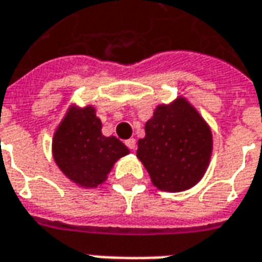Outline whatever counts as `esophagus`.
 Instances as JSON below:
<instances>
[{"instance_id": "1", "label": "esophagus", "mask_w": 262, "mask_h": 262, "mask_svg": "<svg viewBox=\"0 0 262 262\" xmlns=\"http://www.w3.org/2000/svg\"><path fill=\"white\" fill-rule=\"evenodd\" d=\"M125 144L127 147L130 148V150H135L136 148V140L135 139H129V140H126Z\"/></svg>"}]
</instances>
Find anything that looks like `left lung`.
I'll list each match as a JSON object with an SVG mask.
<instances>
[{
	"label": "left lung",
	"mask_w": 262,
	"mask_h": 262,
	"mask_svg": "<svg viewBox=\"0 0 262 262\" xmlns=\"http://www.w3.org/2000/svg\"><path fill=\"white\" fill-rule=\"evenodd\" d=\"M137 143V157L160 191L180 192L205 174L212 154V132L184 98L159 105Z\"/></svg>",
	"instance_id": "left-lung-1"
}]
</instances>
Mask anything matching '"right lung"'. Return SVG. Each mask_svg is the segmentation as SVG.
Here are the masks:
<instances>
[{
	"instance_id": "1",
	"label": "right lung",
	"mask_w": 262,
	"mask_h": 262,
	"mask_svg": "<svg viewBox=\"0 0 262 262\" xmlns=\"http://www.w3.org/2000/svg\"><path fill=\"white\" fill-rule=\"evenodd\" d=\"M102 123L92 106L73 108L53 137V157L67 178L85 188L101 185L115 161L129 150L115 136H103Z\"/></svg>"
}]
</instances>
